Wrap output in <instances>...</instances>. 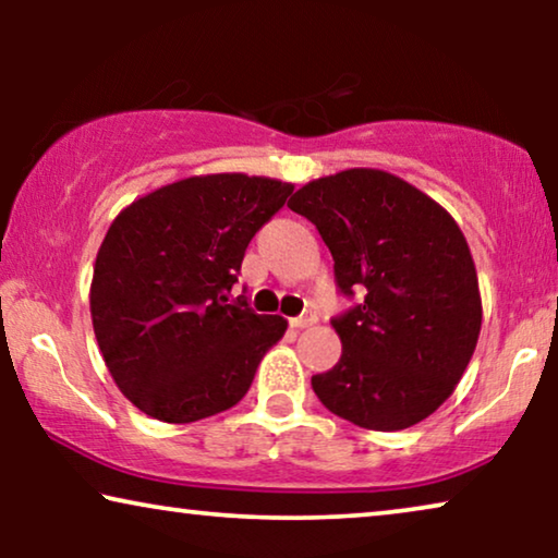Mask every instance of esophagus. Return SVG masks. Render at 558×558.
Wrapping results in <instances>:
<instances>
[{
    "instance_id": "34e87169",
    "label": "esophagus",
    "mask_w": 558,
    "mask_h": 558,
    "mask_svg": "<svg viewBox=\"0 0 558 558\" xmlns=\"http://www.w3.org/2000/svg\"><path fill=\"white\" fill-rule=\"evenodd\" d=\"M315 323H317V315H315V312H304V315L289 319V325L296 327V330H304V327H312Z\"/></svg>"
}]
</instances>
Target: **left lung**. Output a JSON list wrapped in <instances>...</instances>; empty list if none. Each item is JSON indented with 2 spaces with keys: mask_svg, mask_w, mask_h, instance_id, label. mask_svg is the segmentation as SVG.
<instances>
[{
  "mask_svg": "<svg viewBox=\"0 0 558 558\" xmlns=\"http://www.w3.org/2000/svg\"><path fill=\"white\" fill-rule=\"evenodd\" d=\"M289 208L317 226L340 292V361L312 376L317 399L363 429L399 432L434 414L475 353L483 300L470 246L437 201L391 172L353 167L312 180Z\"/></svg>",
  "mask_w": 558,
  "mask_h": 558,
  "instance_id": "left-lung-1",
  "label": "left lung"
}]
</instances>
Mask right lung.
Listing matches in <instances>:
<instances>
[{"label":"right lung","instance_id":"obj_1","mask_svg":"<svg viewBox=\"0 0 558 558\" xmlns=\"http://www.w3.org/2000/svg\"><path fill=\"white\" fill-rule=\"evenodd\" d=\"M294 185L243 172L193 174L136 197L113 218L90 281V319L119 391L167 424L239 403L279 315L228 302L246 246Z\"/></svg>","mask_w":558,"mask_h":558}]
</instances>
